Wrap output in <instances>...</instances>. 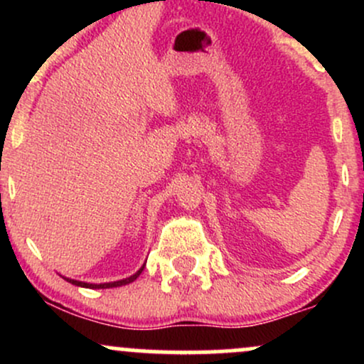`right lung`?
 Returning a JSON list of instances; mask_svg holds the SVG:
<instances>
[{
    "label": "right lung",
    "mask_w": 364,
    "mask_h": 364,
    "mask_svg": "<svg viewBox=\"0 0 364 364\" xmlns=\"http://www.w3.org/2000/svg\"><path fill=\"white\" fill-rule=\"evenodd\" d=\"M145 265H141V269L139 272H135L133 275H129L127 279H121V281H116V282H104V284H89V282H82V281H73V279H66L68 282L75 284V286H80V287H89V289H109V287H119V286H127V284L133 282L136 277L141 274V270H144Z\"/></svg>",
    "instance_id": "right-lung-1"
}]
</instances>
